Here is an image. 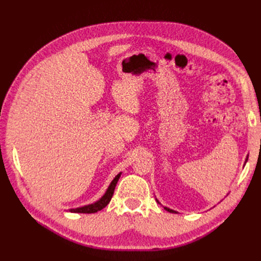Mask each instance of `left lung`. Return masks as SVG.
<instances>
[{"label":"left lung","mask_w":261,"mask_h":261,"mask_svg":"<svg viewBox=\"0 0 261 261\" xmlns=\"http://www.w3.org/2000/svg\"><path fill=\"white\" fill-rule=\"evenodd\" d=\"M247 159H248V158H246V161H245V163H246V162H247ZM155 200H156V202H158V203H160L159 201H158V199H155ZM164 209H165V210H167V211H169V212H172V213H174V212H175V213H176V211H174V210H172V209H170V208H167V207H164Z\"/></svg>","instance_id":"1"}]
</instances>
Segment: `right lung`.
I'll return each mask as SVG.
<instances>
[{
  "instance_id": "right-lung-1",
  "label": "right lung",
  "mask_w": 261,
  "mask_h": 261,
  "mask_svg": "<svg viewBox=\"0 0 261 261\" xmlns=\"http://www.w3.org/2000/svg\"><path fill=\"white\" fill-rule=\"evenodd\" d=\"M121 174H122V173H118V174L114 177V179L111 181V184L109 185L106 194L102 196L98 201H96L94 203H91V204H87V206H84V207L69 209V211L74 212V213H94V212H98V211L103 209L105 207H107V204L110 202V200H111V198H112L116 183H117L118 178H120Z\"/></svg>"
}]
</instances>
